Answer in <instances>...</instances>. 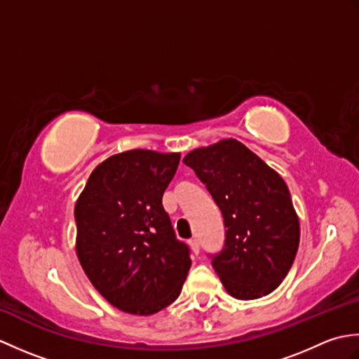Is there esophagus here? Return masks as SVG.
Masks as SVG:
<instances>
[{"mask_svg": "<svg viewBox=\"0 0 359 359\" xmlns=\"http://www.w3.org/2000/svg\"><path fill=\"white\" fill-rule=\"evenodd\" d=\"M189 247H191V250H193V253H194V255H199V251H201L199 239H197V238H191V239H189Z\"/></svg>", "mask_w": 359, "mask_h": 359, "instance_id": "obj_1", "label": "esophagus"}]
</instances>
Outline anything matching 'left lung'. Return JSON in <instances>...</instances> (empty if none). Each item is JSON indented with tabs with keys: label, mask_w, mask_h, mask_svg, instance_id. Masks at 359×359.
Listing matches in <instances>:
<instances>
[{
	"label": "left lung",
	"mask_w": 359,
	"mask_h": 359,
	"mask_svg": "<svg viewBox=\"0 0 359 359\" xmlns=\"http://www.w3.org/2000/svg\"><path fill=\"white\" fill-rule=\"evenodd\" d=\"M184 163L222 211L225 245L211 257L226 292L243 301L271 293L299 245V219L284 179L234 139L188 152Z\"/></svg>",
	"instance_id": "left-lung-1"
}]
</instances>
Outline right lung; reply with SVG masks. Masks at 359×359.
<instances>
[{"instance_id":"obj_1","label":"right lung","mask_w":359,"mask_h":359,"mask_svg":"<svg viewBox=\"0 0 359 359\" xmlns=\"http://www.w3.org/2000/svg\"><path fill=\"white\" fill-rule=\"evenodd\" d=\"M179 152L131 149L90 172L77 203L79 261L106 301L131 315H154L180 294L191 266L162 205Z\"/></svg>"}]
</instances>
